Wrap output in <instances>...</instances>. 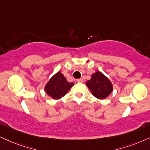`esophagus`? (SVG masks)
Returning <instances> with one entry per match:
<instances>
[{"mask_svg":"<svg viewBox=\"0 0 150 150\" xmlns=\"http://www.w3.org/2000/svg\"><path fill=\"white\" fill-rule=\"evenodd\" d=\"M76 81H77V82H83V81H84V79L80 78V79H77Z\"/></svg>","mask_w":150,"mask_h":150,"instance_id":"1","label":"esophagus"}]
</instances>
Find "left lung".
<instances>
[{"instance_id": "left-lung-1", "label": "left lung", "mask_w": 150, "mask_h": 150, "mask_svg": "<svg viewBox=\"0 0 150 150\" xmlns=\"http://www.w3.org/2000/svg\"><path fill=\"white\" fill-rule=\"evenodd\" d=\"M86 84L92 94L98 99H105L113 91L111 81L100 71L93 74L91 78L87 81Z\"/></svg>"}]
</instances>
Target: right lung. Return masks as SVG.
<instances>
[{
    "label": "right lung",
    "instance_id": "obj_1",
    "mask_svg": "<svg viewBox=\"0 0 150 150\" xmlns=\"http://www.w3.org/2000/svg\"><path fill=\"white\" fill-rule=\"evenodd\" d=\"M73 85V82H69L62 73L59 72L50 79L45 87V91L53 99H59L67 93Z\"/></svg>",
    "mask_w": 150,
    "mask_h": 150
}]
</instances>
